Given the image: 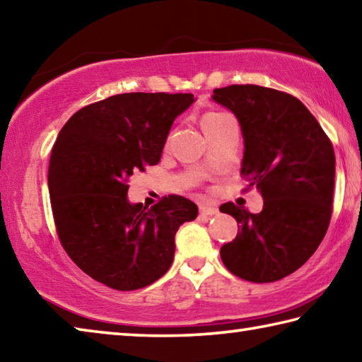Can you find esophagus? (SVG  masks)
Here are the masks:
<instances>
[{"label":"esophagus","instance_id":"34e87169","mask_svg":"<svg viewBox=\"0 0 362 362\" xmlns=\"http://www.w3.org/2000/svg\"><path fill=\"white\" fill-rule=\"evenodd\" d=\"M217 212H218V211H217L216 206H211V204H206V203L199 204V214H201V216L211 217V216H216Z\"/></svg>","mask_w":362,"mask_h":362}]
</instances>
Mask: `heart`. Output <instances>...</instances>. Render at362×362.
Wrapping results in <instances>:
<instances>
[{
  "label": "heart",
  "mask_w": 362,
  "mask_h": 362,
  "mask_svg": "<svg viewBox=\"0 0 362 362\" xmlns=\"http://www.w3.org/2000/svg\"><path fill=\"white\" fill-rule=\"evenodd\" d=\"M226 116H230V115H226V113H206L203 116V119H201V126H203L204 132H207V131H211L212 127H216L218 122H222L226 118Z\"/></svg>",
  "instance_id": "1"
}]
</instances>
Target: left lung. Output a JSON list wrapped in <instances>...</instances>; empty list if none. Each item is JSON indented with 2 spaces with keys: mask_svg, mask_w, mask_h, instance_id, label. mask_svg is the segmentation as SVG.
Segmentation results:
<instances>
[{
  "mask_svg": "<svg viewBox=\"0 0 362 362\" xmlns=\"http://www.w3.org/2000/svg\"><path fill=\"white\" fill-rule=\"evenodd\" d=\"M244 137L241 175L263 198L259 214L220 206L238 235L220 249L223 265L250 283H273L315 254L332 216L335 155L320 122L296 97L255 84L214 89Z\"/></svg>",
  "mask_w": 362,
  "mask_h": 362,
  "instance_id": "1",
  "label": "left lung"
}]
</instances>
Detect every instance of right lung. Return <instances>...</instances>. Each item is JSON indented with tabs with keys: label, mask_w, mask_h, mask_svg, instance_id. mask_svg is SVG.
<instances>
[{
	"label": "right lung",
	"mask_w": 362,
	"mask_h": 362,
	"mask_svg": "<svg viewBox=\"0 0 362 362\" xmlns=\"http://www.w3.org/2000/svg\"><path fill=\"white\" fill-rule=\"evenodd\" d=\"M193 102V94L112 95L78 110L52 146L47 183L60 244L112 289L161 278L173 265L177 230L198 216L179 194L150 209L127 201L129 177L159 163L174 119Z\"/></svg>",
	"instance_id": "1"
}]
</instances>
